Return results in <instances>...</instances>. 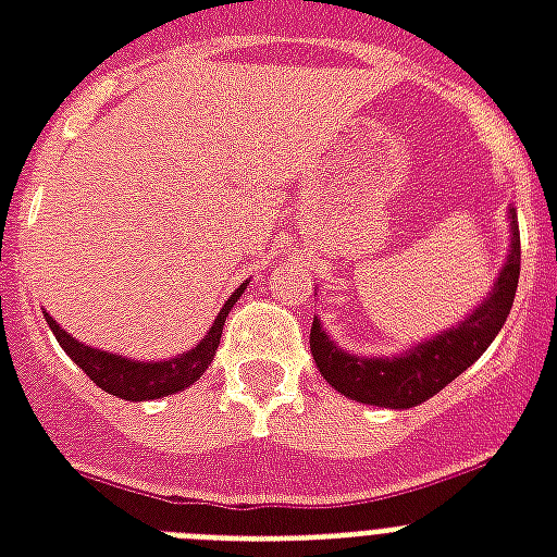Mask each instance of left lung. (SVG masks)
Masks as SVG:
<instances>
[{
  "label": "left lung",
  "mask_w": 557,
  "mask_h": 557,
  "mask_svg": "<svg viewBox=\"0 0 557 557\" xmlns=\"http://www.w3.org/2000/svg\"><path fill=\"white\" fill-rule=\"evenodd\" d=\"M520 277V231L515 210H511V248L509 260L503 265L500 277L494 283L480 309L454 326L440 338L424 341L419 347L407 349L398 358H356L349 352H341L321 330V321H312V335L309 347L321 375L332 387L344 396L364 401V405L393 407V410H407V407L422 405L424 398L436 396L445 384L466 372L492 347L497 332L509 318L515 292H518Z\"/></svg>",
  "instance_id": "8db88e82"
}]
</instances>
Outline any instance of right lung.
Returning a JSON list of instances; mask_svg holds the SVG:
<instances>
[{"mask_svg": "<svg viewBox=\"0 0 557 557\" xmlns=\"http://www.w3.org/2000/svg\"><path fill=\"white\" fill-rule=\"evenodd\" d=\"M245 286H248V283H243L234 295L227 297L225 306H222V312L216 314V321L210 326V332L199 341V347H193L190 352H182L178 358H170V361H152V364L129 361V358L86 347L81 341H74L54 318H48L46 314V321L48 326H51V332H54L57 344L69 352V358H72L74 364L81 367L100 389H107V393H112V396L117 398H126V401H150V398H164L170 396V393H178V389L190 387L193 381L201 379V372L208 370V364L213 361V356H216L227 312L234 309V304L239 300Z\"/></svg>", "mask_w": 557, "mask_h": 557, "instance_id": "obj_1", "label": "right lung"}]
</instances>
